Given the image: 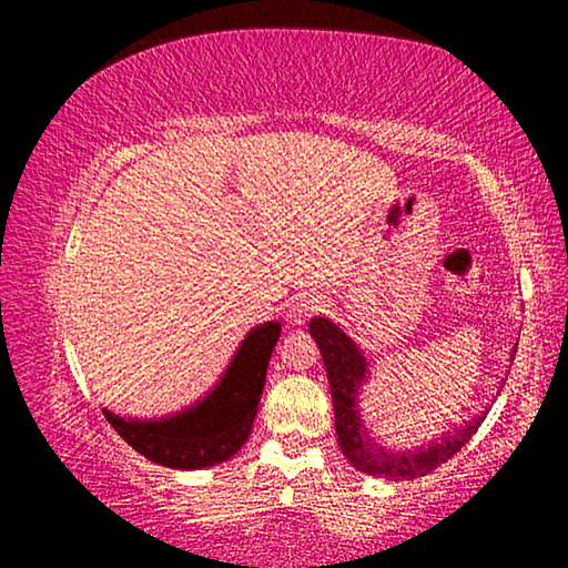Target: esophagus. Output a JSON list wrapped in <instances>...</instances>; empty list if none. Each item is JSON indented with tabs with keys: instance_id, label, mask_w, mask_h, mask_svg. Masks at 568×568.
<instances>
[{
	"instance_id": "obj_1",
	"label": "esophagus",
	"mask_w": 568,
	"mask_h": 568,
	"mask_svg": "<svg viewBox=\"0 0 568 568\" xmlns=\"http://www.w3.org/2000/svg\"><path fill=\"white\" fill-rule=\"evenodd\" d=\"M321 301L318 297H297V301H293V305L287 307L285 313V321L291 325H305V321H311L315 313L321 311Z\"/></svg>"
}]
</instances>
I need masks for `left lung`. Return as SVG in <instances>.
<instances>
[{
    "label": "left lung",
    "instance_id": "8db88e82",
    "mask_svg": "<svg viewBox=\"0 0 568 568\" xmlns=\"http://www.w3.org/2000/svg\"><path fill=\"white\" fill-rule=\"evenodd\" d=\"M307 328H311V335L315 343H318L325 373H328L338 446L343 450V456L348 458L355 468L363 470V474L383 476L388 480H410L426 476L440 464H446L448 458H454L460 446H466L470 436L476 434L480 420L486 418L484 413V416L466 423L464 428L440 438L438 444L430 440L428 448H386L376 436H373V430L365 426V420L361 416V390L365 383H368V361H365L363 351L355 345L351 335H345L338 325L328 318H313Z\"/></svg>",
    "mask_w": 568,
    "mask_h": 568
}]
</instances>
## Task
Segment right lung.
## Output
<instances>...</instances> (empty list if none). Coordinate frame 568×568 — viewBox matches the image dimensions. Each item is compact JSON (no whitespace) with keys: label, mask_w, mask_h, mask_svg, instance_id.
I'll list each match as a JSON object with an SVG mask.
<instances>
[{"label":"right lung","mask_w":568,"mask_h":568,"mask_svg":"<svg viewBox=\"0 0 568 568\" xmlns=\"http://www.w3.org/2000/svg\"><path fill=\"white\" fill-rule=\"evenodd\" d=\"M277 338V321L250 331L217 386L187 410L158 420H138L102 408L104 418L152 464L178 470L223 464L237 454L250 436Z\"/></svg>","instance_id":"add662e5"}]
</instances>
